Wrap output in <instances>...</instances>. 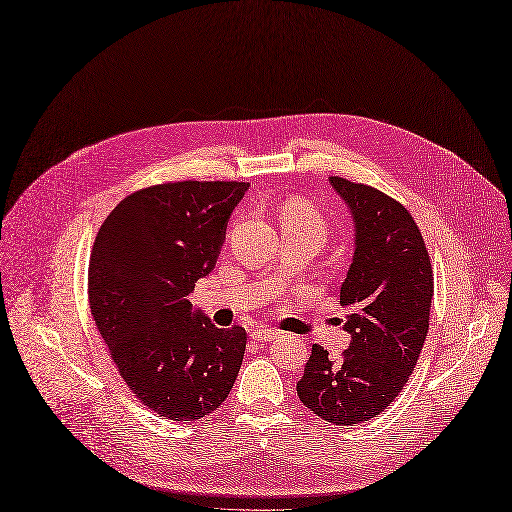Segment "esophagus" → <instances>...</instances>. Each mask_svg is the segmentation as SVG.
Returning <instances> with one entry per match:
<instances>
[{
	"label": "esophagus",
	"instance_id": "34e87169",
	"mask_svg": "<svg viewBox=\"0 0 512 512\" xmlns=\"http://www.w3.org/2000/svg\"><path fill=\"white\" fill-rule=\"evenodd\" d=\"M250 337H252L254 341H273V339L279 337V330L269 328V326H258V328L252 330Z\"/></svg>",
	"mask_w": 512,
	"mask_h": 512
}]
</instances>
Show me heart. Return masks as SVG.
I'll list each match as a JSON object with an SVG mask.
<instances>
[{"label":"heart","mask_w":512,"mask_h":512,"mask_svg":"<svg viewBox=\"0 0 512 512\" xmlns=\"http://www.w3.org/2000/svg\"><path fill=\"white\" fill-rule=\"evenodd\" d=\"M281 224H303V226H311L317 228L324 235L326 224L324 218L320 214V209L313 207L309 201L305 199H292L281 209Z\"/></svg>","instance_id":"b5f03b06"}]
</instances>
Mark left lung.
<instances>
[{
    "label": "left lung",
    "instance_id": "8db88e82",
    "mask_svg": "<svg viewBox=\"0 0 512 512\" xmlns=\"http://www.w3.org/2000/svg\"><path fill=\"white\" fill-rule=\"evenodd\" d=\"M330 184L356 224V252L339 298L351 343L337 360L313 345L296 392L328 424L354 426L390 407L407 385L428 337L434 273L407 207L339 175Z\"/></svg>",
    "mask_w": 512,
    "mask_h": 512
}]
</instances>
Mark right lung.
<instances>
[{"instance_id": "add662e5", "label": "right lung", "mask_w": 512, "mask_h": 512, "mask_svg": "<svg viewBox=\"0 0 512 512\" xmlns=\"http://www.w3.org/2000/svg\"><path fill=\"white\" fill-rule=\"evenodd\" d=\"M245 182H165L122 199L88 262V305L120 377L152 413L195 421L239 375L248 334L216 328L188 294L216 267Z\"/></svg>"}]
</instances>
